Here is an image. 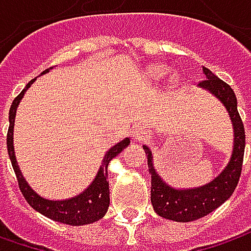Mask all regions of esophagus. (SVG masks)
Segmentation results:
<instances>
[{
	"mask_svg": "<svg viewBox=\"0 0 251 251\" xmlns=\"http://www.w3.org/2000/svg\"><path fill=\"white\" fill-rule=\"evenodd\" d=\"M145 130H142V128H135V131H134V137H135V140H142L144 137H145Z\"/></svg>",
	"mask_w": 251,
	"mask_h": 251,
	"instance_id": "1",
	"label": "esophagus"
}]
</instances>
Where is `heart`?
<instances>
[{
  "label": "heart",
  "mask_w": 251,
  "mask_h": 251,
  "mask_svg": "<svg viewBox=\"0 0 251 251\" xmlns=\"http://www.w3.org/2000/svg\"><path fill=\"white\" fill-rule=\"evenodd\" d=\"M150 73L153 78H162L165 74V68L163 67H155V68H151Z\"/></svg>",
  "instance_id": "heart-1"
}]
</instances>
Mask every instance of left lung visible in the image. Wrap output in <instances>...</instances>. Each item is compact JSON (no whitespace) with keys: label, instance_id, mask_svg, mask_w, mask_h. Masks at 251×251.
Returning <instances> with one entry per match:
<instances>
[{"label":"left lung","instance_id":"left-lung-1","mask_svg":"<svg viewBox=\"0 0 251 251\" xmlns=\"http://www.w3.org/2000/svg\"><path fill=\"white\" fill-rule=\"evenodd\" d=\"M205 79L198 83V86L211 92L215 98L222 101L226 107L229 117L233 126V151L227 166L205 186L194 188H173L163 181L156 173L152 163V152L144 145V151L148 158V168L151 173V202L155 212L162 218L172 219L176 222H190L205 217L219 205H222L230 197L236 188L246 145V135L243 121L237 111V100L233 89L219 79L217 75L208 68L202 67Z\"/></svg>","mask_w":251,"mask_h":251}]
</instances>
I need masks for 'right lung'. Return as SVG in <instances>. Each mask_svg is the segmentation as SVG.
<instances>
[{
	"mask_svg": "<svg viewBox=\"0 0 251 251\" xmlns=\"http://www.w3.org/2000/svg\"><path fill=\"white\" fill-rule=\"evenodd\" d=\"M46 73H49V70H46L42 74ZM34 81H36V78L25 86L24 91L15 98L11 104V109H9V128H8V135H6V148H8V155H9V159L12 163L15 175L18 178L19 188L30 207L55 222H61V224L73 225V226L93 224L104 217V214L107 212L109 204H110L107 166L113 158H116L121 151L130 145V138H124L106 152L96 177L91 183V186L86 190H83L81 194L73 198H68V200H60V201H53V200H46V198L40 197L33 188L27 184V181L22 176V172L18 166V162L15 158L14 150V124L16 109L24 98L25 92L30 88V85Z\"/></svg>",
	"mask_w": 251,
	"mask_h": 251,
	"instance_id": "obj_1",
	"label": "right lung"
}]
</instances>
